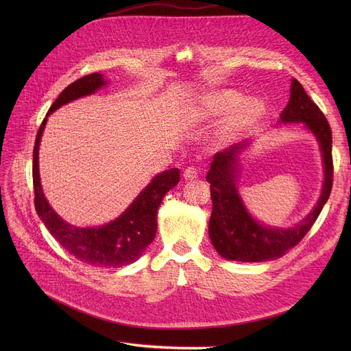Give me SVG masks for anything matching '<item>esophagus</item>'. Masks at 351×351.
<instances>
[{
	"label": "esophagus",
	"mask_w": 351,
	"mask_h": 351,
	"mask_svg": "<svg viewBox=\"0 0 351 351\" xmlns=\"http://www.w3.org/2000/svg\"><path fill=\"white\" fill-rule=\"evenodd\" d=\"M183 177L186 180H193L197 177V169L195 167H187L183 173Z\"/></svg>",
	"instance_id": "esophagus-1"
}]
</instances>
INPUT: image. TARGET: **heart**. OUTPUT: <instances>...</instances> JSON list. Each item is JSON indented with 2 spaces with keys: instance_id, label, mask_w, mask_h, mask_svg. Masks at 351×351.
I'll return each instance as SVG.
<instances>
[{
  "instance_id": "obj_1",
  "label": "heart",
  "mask_w": 351,
  "mask_h": 351,
  "mask_svg": "<svg viewBox=\"0 0 351 351\" xmlns=\"http://www.w3.org/2000/svg\"><path fill=\"white\" fill-rule=\"evenodd\" d=\"M243 102H244L243 97L236 92L218 93L208 99L209 110L214 114H227L231 111H236ZM258 112H259V107L256 104H249L243 110V115L247 117V119L258 115Z\"/></svg>"
}]
</instances>
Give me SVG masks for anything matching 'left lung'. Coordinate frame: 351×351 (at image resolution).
I'll use <instances>...</instances> for the list:
<instances>
[{
    "label": "left lung",
    "mask_w": 351,
    "mask_h": 351,
    "mask_svg": "<svg viewBox=\"0 0 351 351\" xmlns=\"http://www.w3.org/2000/svg\"><path fill=\"white\" fill-rule=\"evenodd\" d=\"M281 120L284 123H304L319 141L325 167L322 195L311 214L295 227L287 230L265 227L247 214L234 184L237 154L241 145H232L228 149L215 154L206 176L212 197L209 237L222 258L240 262H262L280 258L302 241L331 195L334 177L331 127L324 112L295 79L291 80L290 102L281 112Z\"/></svg>",
    "instance_id": "obj_1"
}]
</instances>
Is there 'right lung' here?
Returning <instances> with one entry per match:
<instances>
[{
  "label": "right lung",
  "mask_w": 351,
  "mask_h": 351,
  "mask_svg": "<svg viewBox=\"0 0 351 351\" xmlns=\"http://www.w3.org/2000/svg\"><path fill=\"white\" fill-rule=\"evenodd\" d=\"M104 84L105 80L99 73H92L88 74V76L77 79L58 95L56 102L48 110V114L54 112L61 105L70 101L93 93L95 90L104 86ZM45 124L47 119H44V121L40 123L36 134L34 146V165H32L35 190V209L39 218L44 222L52 237H56L61 246L80 262L89 263L92 267L105 268L124 267V265L136 262L155 239L158 226V208L161 205L168 190L176 187L180 182V169L171 168L158 174L152 180L151 184L123 212V215L108 222L107 226H102L99 228L73 227L62 221L52 210L40 187L38 149Z\"/></svg>",
  "instance_id": "1"
}]
</instances>
